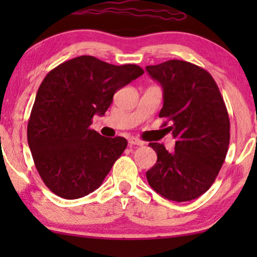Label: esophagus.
Instances as JSON below:
<instances>
[{
	"label": "esophagus",
	"mask_w": 257,
	"mask_h": 257,
	"mask_svg": "<svg viewBox=\"0 0 257 257\" xmlns=\"http://www.w3.org/2000/svg\"><path fill=\"white\" fill-rule=\"evenodd\" d=\"M128 144L130 145H136V146H143L144 143L142 139L139 138H136V137H131V138H128Z\"/></svg>",
	"instance_id": "1"
}]
</instances>
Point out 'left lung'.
<instances>
[{
  "label": "left lung",
  "instance_id": "obj_1",
  "mask_svg": "<svg viewBox=\"0 0 257 257\" xmlns=\"http://www.w3.org/2000/svg\"><path fill=\"white\" fill-rule=\"evenodd\" d=\"M160 83L164 105L159 117L172 132L175 149L150 143L158 160L146 172L147 181L158 194L172 201L199 198L209 189L226 159L230 124L226 104L215 80L206 70L189 62L171 59L146 66Z\"/></svg>",
  "mask_w": 257,
  "mask_h": 257
}]
</instances>
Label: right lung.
<instances>
[{"label":"right lung","mask_w":257,"mask_h":257,"mask_svg":"<svg viewBox=\"0 0 257 257\" xmlns=\"http://www.w3.org/2000/svg\"><path fill=\"white\" fill-rule=\"evenodd\" d=\"M144 73L136 64L113 65L93 56L66 61L45 76L28 122L35 166L61 198H83L103 184L127 140L105 138L90 128L122 86Z\"/></svg>","instance_id":"1"}]
</instances>
